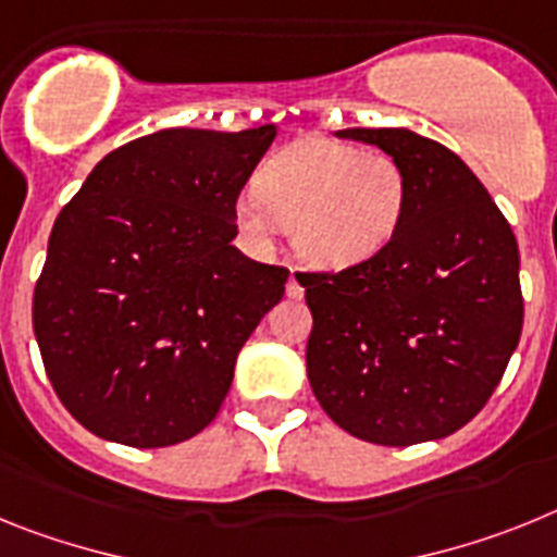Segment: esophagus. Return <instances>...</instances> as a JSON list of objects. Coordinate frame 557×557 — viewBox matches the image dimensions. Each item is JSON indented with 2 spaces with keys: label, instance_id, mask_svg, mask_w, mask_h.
Masks as SVG:
<instances>
[{
  "label": "esophagus",
  "instance_id": "esophagus-1",
  "mask_svg": "<svg viewBox=\"0 0 557 557\" xmlns=\"http://www.w3.org/2000/svg\"><path fill=\"white\" fill-rule=\"evenodd\" d=\"M285 294H288L292 299H302L306 288H302V283H299V274L292 272V277H288V283H285Z\"/></svg>",
  "mask_w": 557,
  "mask_h": 557
}]
</instances>
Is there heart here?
<instances>
[{
	"label": "heart",
	"instance_id": "1",
	"mask_svg": "<svg viewBox=\"0 0 557 557\" xmlns=\"http://www.w3.org/2000/svg\"><path fill=\"white\" fill-rule=\"evenodd\" d=\"M409 205V176L393 153L306 137L274 153L258 190L238 198V221L255 238L292 230L306 263L350 269L389 246Z\"/></svg>",
	"mask_w": 557,
	"mask_h": 557
}]
</instances>
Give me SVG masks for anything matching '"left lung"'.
Masks as SVG:
<instances>
[{
	"label": "left lung",
	"mask_w": 557,
	"mask_h": 557,
	"mask_svg": "<svg viewBox=\"0 0 557 557\" xmlns=\"http://www.w3.org/2000/svg\"><path fill=\"white\" fill-rule=\"evenodd\" d=\"M409 176L384 251L345 272H299L313 313L308 381L352 437L440 440L480 414L524 322L519 244L491 193L446 145L409 128H345Z\"/></svg>",
	"instance_id": "obj_1"
}]
</instances>
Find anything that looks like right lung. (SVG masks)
<instances>
[{
  "label": "right lung",
  "mask_w": 557,
  "mask_h": 557,
  "mask_svg": "<svg viewBox=\"0 0 557 557\" xmlns=\"http://www.w3.org/2000/svg\"><path fill=\"white\" fill-rule=\"evenodd\" d=\"M277 125L164 128L106 153L52 226L33 294L47 379L77 423L134 448L212 423L288 269L246 258L240 190Z\"/></svg>",
  "instance_id": "obj_1"
}]
</instances>
